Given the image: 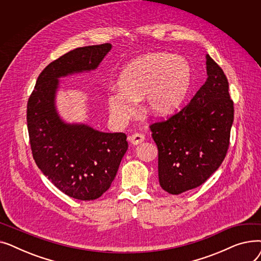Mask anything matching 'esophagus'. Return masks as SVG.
Returning a JSON list of instances; mask_svg holds the SVG:
<instances>
[{"instance_id":"obj_1","label":"esophagus","mask_w":261,"mask_h":261,"mask_svg":"<svg viewBox=\"0 0 261 261\" xmlns=\"http://www.w3.org/2000/svg\"><path fill=\"white\" fill-rule=\"evenodd\" d=\"M129 140L133 145H139L145 141V135L142 133H134L130 136Z\"/></svg>"}]
</instances>
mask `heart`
<instances>
[{"label": "heart", "mask_w": 261, "mask_h": 261, "mask_svg": "<svg viewBox=\"0 0 261 261\" xmlns=\"http://www.w3.org/2000/svg\"><path fill=\"white\" fill-rule=\"evenodd\" d=\"M191 84V67L177 55L149 53L129 63L117 79V90L108 94L110 117L117 125L135 114L142 98L145 112L152 116L171 113L181 105Z\"/></svg>", "instance_id": "heart-1"}]
</instances>
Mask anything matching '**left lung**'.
Masks as SVG:
<instances>
[{"label": "left lung", "instance_id": "8db88e82", "mask_svg": "<svg viewBox=\"0 0 261 261\" xmlns=\"http://www.w3.org/2000/svg\"><path fill=\"white\" fill-rule=\"evenodd\" d=\"M206 72V81L186 107L150 126L159 150L160 185L171 195L202 185L227 152L234 102L224 72L210 55Z\"/></svg>", "mask_w": 261, "mask_h": 261}]
</instances>
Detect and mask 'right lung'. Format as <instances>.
Here are the masks:
<instances>
[{
    "instance_id": "right-lung-1",
    "label": "right lung",
    "mask_w": 261,
    "mask_h": 261,
    "mask_svg": "<svg viewBox=\"0 0 261 261\" xmlns=\"http://www.w3.org/2000/svg\"><path fill=\"white\" fill-rule=\"evenodd\" d=\"M111 48L110 43L79 47L50 62L27 102V128L37 166L62 193L82 201L99 198L111 186L128 150L127 135L65 122L55 100L59 78L96 70Z\"/></svg>"
}]
</instances>
